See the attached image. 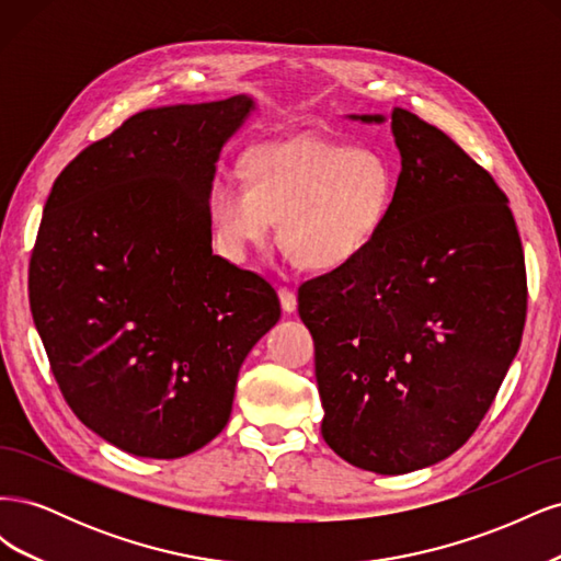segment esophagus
I'll list each match as a JSON object with an SVG mask.
<instances>
[{
  "instance_id": "obj_1",
  "label": "esophagus",
  "mask_w": 561,
  "mask_h": 561,
  "mask_svg": "<svg viewBox=\"0 0 561 561\" xmlns=\"http://www.w3.org/2000/svg\"><path fill=\"white\" fill-rule=\"evenodd\" d=\"M278 299H280V307L285 313L297 311V295L293 290H287V287H278Z\"/></svg>"
}]
</instances>
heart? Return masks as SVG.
<instances>
[{
	"instance_id": "heart-1",
	"label": "heart",
	"mask_w": 561,
	"mask_h": 561,
	"mask_svg": "<svg viewBox=\"0 0 561 561\" xmlns=\"http://www.w3.org/2000/svg\"><path fill=\"white\" fill-rule=\"evenodd\" d=\"M245 184L213 180L208 215L233 262L266 248L278 219L280 248L304 268L334 274L358 262L383 231L398 196V171L377 149L318 135L252 149Z\"/></svg>"
}]
</instances>
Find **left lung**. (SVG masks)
Instances as JSON below:
<instances>
[{
  "instance_id": "obj_1",
  "label": "left lung",
  "mask_w": 561,
  "mask_h": 561,
  "mask_svg": "<svg viewBox=\"0 0 561 561\" xmlns=\"http://www.w3.org/2000/svg\"><path fill=\"white\" fill-rule=\"evenodd\" d=\"M398 196L363 257L299 287L316 344L320 433L377 474L428 468L480 426L526 316L524 252L507 198L449 135L396 107Z\"/></svg>"
}]
</instances>
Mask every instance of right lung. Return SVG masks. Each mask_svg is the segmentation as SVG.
<instances>
[{
    "instance_id": "right-lung-1",
    "label": "right lung",
    "mask_w": 561,
    "mask_h": 561,
    "mask_svg": "<svg viewBox=\"0 0 561 561\" xmlns=\"http://www.w3.org/2000/svg\"><path fill=\"white\" fill-rule=\"evenodd\" d=\"M252 95L130 116L65 168L30 262V309L83 426L142 458L208 445L276 325L260 274L213 252L208 190Z\"/></svg>"
}]
</instances>
